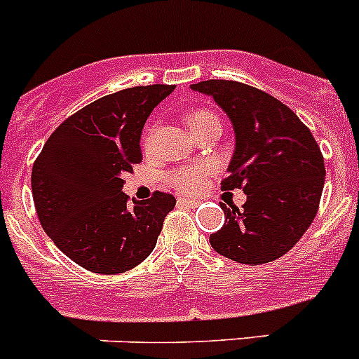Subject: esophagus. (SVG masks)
Here are the masks:
<instances>
[{"label": "esophagus", "mask_w": 359, "mask_h": 359, "mask_svg": "<svg viewBox=\"0 0 359 359\" xmlns=\"http://www.w3.org/2000/svg\"><path fill=\"white\" fill-rule=\"evenodd\" d=\"M177 205H182V207L194 208V207H198V201H196V199H187V198H180V199H177Z\"/></svg>", "instance_id": "1"}]
</instances>
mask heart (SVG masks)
Here are the masks:
<instances>
[{"label":"heart","mask_w":359,"mask_h":359,"mask_svg":"<svg viewBox=\"0 0 359 359\" xmlns=\"http://www.w3.org/2000/svg\"><path fill=\"white\" fill-rule=\"evenodd\" d=\"M187 122H189L190 131L194 133V135L198 131H201V129L208 128V126H221L219 116L215 115L214 111L205 109V107H196V109L189 111ZM152 142H154V126L145 131V149H151ZM212 170H214V167L210 163H196L187 165V167H177V169L169 172V183L174 189L180 190L182 194H194V192H198L199 189L205 187V183L210 177Z\"/></svg>","instance_id":"b5f03b06"}]
</instances>
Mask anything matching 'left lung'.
Returning a JSON list of instances; mask_svg holds the SVG:
<instances>
[{
	"mask_svg": "<svg viewBox=\"0 0 359 359\" xmlns=\"http://www.w3.org/2000/svg\"><path fill=\"white\" fill-rule=\"evenodd\" d=\"M210 95L231 120L236 152L223 190L243 189V208L221 205L224 224L212 248L241 264H264L290 252L318 212L325 167L309 128L262 90L210 79L190 86Z\"/></svg>",
	"mask_w": 359,
	"mask_h": 359,
	"instance_id": "8db88e82",
	"label": "left lung"
}]
</instances>
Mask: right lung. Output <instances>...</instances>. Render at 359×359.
I'll return each mask as SVG.
<instances>
[{
	"label": "right lung",
	"mask_w": 359,
	"mask_h": 359,
	"mask_svg": "<svg viewBox=\"0 0 359 359\" xmlns=\"http://www.w3.org/2000/svg\"><path fill=\"white\" fill-rule=\"evenodd\" d=\"M172 84L135 86L98 98L50 135L32 167V196L43 230L75 264L100 275L123 273L156 246L176 198L152 192L129 201L126 172L142 161L140 135Z\"/></svg>",
	"instance_id": "obj_1"
}]
</instances>
